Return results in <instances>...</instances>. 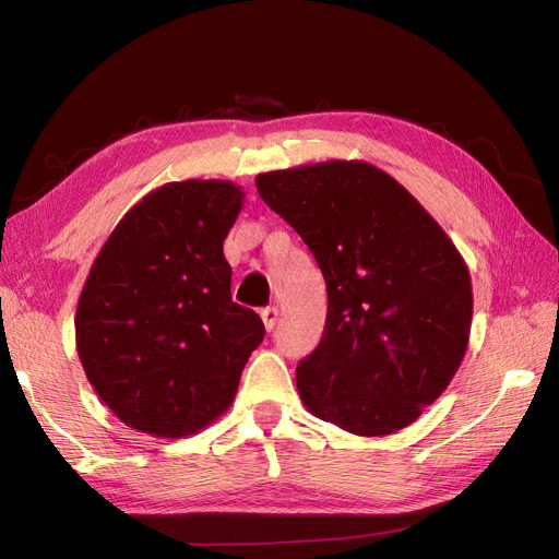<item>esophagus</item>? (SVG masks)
<instances>
[{"label": "esophagus", "mask_w": 559, "mask_h": 559, "mask_svg": "<svg viewBox=\"0 0 559 559\" xmlns=\"http://www.w3.org/2000/svg\"><path fill=\"white\" fill-rule=\"evenodd\" d=\"M261 318H263V324H265V330L270 332L272 326L277 324V318H280V310L277 308H263L261 310Z\"/></svg>", "instance_id": "esophagus-1"}]
</instances>
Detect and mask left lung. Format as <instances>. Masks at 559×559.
<instances>
[{
    "mask_svg": "<svg viewBox=\"0 0 559 559\" xmlns=\"http://www.w3.org/2000/svg\"><path fill=\"white\" fill-rule=\"evenodd\" d=\"M322 270L326 322L296 367L308 411L356 437L401 431L465 358L472 280L429 211L367 160H322L255 177Z\"/></svg>",
    "mask_w": 559,
    "mask_h": 559,
    "instance_id": "left-lung-1",
    "label": "left lung"
}]
</instances>
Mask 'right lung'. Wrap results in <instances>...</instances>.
I'll return each mask as SVG.
<instances>
[{
  "label": "right lung",
  "mask_w": 559,
  "mask_h": 559,
  "mask_svg": "<svg viewBox=\"0 0 559 559\" xmlns=\"http://www.w3.org/2000/svg\"><path fill=\"white\" fill-rule=\"evenodd\" d=\"M241 206L229 180L168 182L120 217L94 258L75 348L87 382L128 427L185 439L233 405L265 336L229 292L223 241Z\"/></svg>",
  "instance_id": "right-lung-1"
}]
</instances>
